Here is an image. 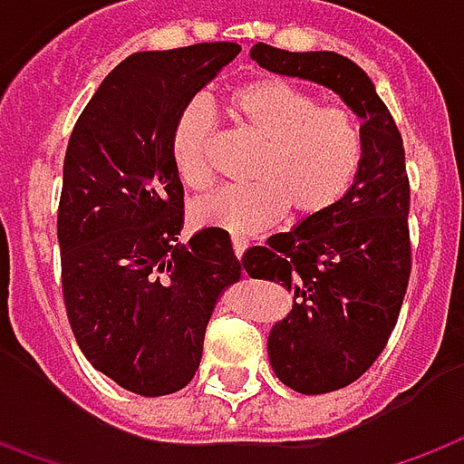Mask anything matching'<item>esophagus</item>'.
<instances>
[{
  "mask_svg": "<svg viewBox=\"0 0 464 464\" xmlns=\"http://www.w3.org/2000/svg\"><path fill=\"white\" fill-rule=\"evenodd\" d=\"M231 243H233V254H236V258H241V256L246 254V248H248V238H243V236H238V233H233Z\"/></svg>",
  "mask_w": 464,
  "mask_h": 464,
  "instance_id": "esophagus-1",
  "label": "esophagus"
}]
</instances>
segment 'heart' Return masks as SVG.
<instances>
[{
  "label": "heart",
  "mask_w": 464,
  "mask_h": 464,
  "mask_svg": "<svg viewBox=\"0 0 464 464\" xmlns=\"http://www.w3.org/2000/svg\"><path fill=\"white\" fill-rule=\"evenodd\" d=\"M233 125L261 142L248 168V186L221 188L193 203V221L231 233L268 228L291 210L309 221L336 208L359 178L364 163V128L352 110L322 108L319 97L284 80H254L228 95ZM213 112L203 100H190L178 112L170 153L178 178L190 190L213 180L210 145Z\"/></svg>",
  "instance_id": "1"
}]
</instances>
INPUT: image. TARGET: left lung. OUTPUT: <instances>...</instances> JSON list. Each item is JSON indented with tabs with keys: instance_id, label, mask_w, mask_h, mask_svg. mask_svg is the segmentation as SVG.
<instances>
[{
	"instance_id": "1",
	"label": "left lung",
	"mask_w": 464,
	"mask_h": 464,
	"mask_svg": "<svg viewBox=\"0 0 464 464\" xmlns=\"http://www.w3.org/2000/svg\"><path fill=\"white\" fill-rule=\"evenodd\" d=\"M268 72L334 90L364 128V163L344 200L319 218L251 246L241 268L294 294L268 334L276 377L301 394L342 390L367 372L390 339L412 271L410 180L401 135L367 72L336 52H286L258 42Z\"/></svg>"
}]
</instances>
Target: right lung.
Instances as JSON below:
<instances>
[{
  "mask_svg": "<svg viewBox=\"0 0 464 464\" xmlns=\"http://www.w3.org/2000/svg\"><path fill=\"white\" fill-rule=\"evenodd\" d=\"M241 44L135 52L87 102L64 153L57 238L67 319L87 362L122 390H183L216 301L241 278L228 233L188 243L170 132Z\"/></svg>",
  "mask_w": 464,
  "mask_h": 464,
  "instance_id": "1",
  "label": "right lung"
}]
</instances>
